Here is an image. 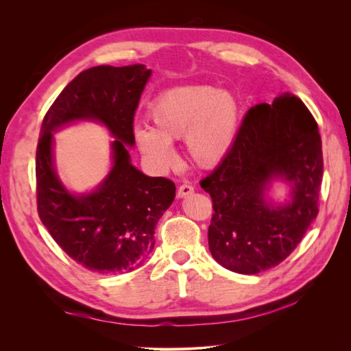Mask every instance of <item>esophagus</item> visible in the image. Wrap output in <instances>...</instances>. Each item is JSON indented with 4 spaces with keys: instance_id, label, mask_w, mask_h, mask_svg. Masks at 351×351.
I'll return each instance as SVG.
<instances>
[{
    "instance_id": "1",
    "label": "esophagus",
    "mask_w": 351,
    "mask_h": 351,
    "mask_svg": "<svg viewBox=\"0 0 351 351\" xmlns=\"http://www.w3.org/2000/svg\"><path fill=\"white\" fill-rule=\"evenodd\" d=\"M193 192H195V187H193L192 184L184 183V184H182V186L178 187L177 196H178V197H186V196H189V195H192Z\"/></svg>"
}]
</instances>
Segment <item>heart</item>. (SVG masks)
I'll use <instances>...</instances> for the list:
<instances>
[{"label": "heart", "instance_id": "heart-1", "mask_svg": "<svg viewBox=\"0 0 351 351\" xmlns=\"http://www.w3.org/2000/svg\"><path fill=\"white\" fill-rule=\"evenodd\" d=\"M147 119L152 129L139 127L134 139L154 165H171L174 149L169 142L184 137L190 159L202 168H214L236 142L240 105L228 92L196 84L162 92L151 102Z\"/></svg>", "mask_w": 351, "mask_h": 351}]
</instances>
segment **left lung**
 I'll list each match as a JSON object with an SVG mask.
<instances>
[{
    "label": "left lung",
    "mask_w": 351,
    "mask_h": 351,
    "mask_svg": "<svg viewBox=\"0 0 351 351\" xmlns=\"http://www.w3.org/2000/svg\"><path fill=\"white\" fill-rule=\"evenodd\" d=\"M322 176L321 134L302 99L284 93L272 105L252 107L227 158L200 182L214 208L208 230L214 259L249 275L289 258L319 212ZM274 176L293 183L291 204H266L263 192Z\"/></svg>",
    "instance_id": "left-lung-1"
}]
</instances>
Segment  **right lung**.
Listing matches in <instances>:
<instances>
[{
    "mask_svg": "<svg viewBox=\"0 0 351 351\" xmlns=\"http://www.w3.org/2000/svg\"><path fill=\"white\" fill-rule=\"evenodd\" d=\"M151 70L143 64L98 66L82 71L62 89L42 121L36 147V204L42 224L69 256L98 274L130 272L155 246V226L173 204L176 184L147 177L130 164L133 119ZM90 118L107 125L114 167L97 193L76 197L51 165V132Z\"/></svg>",
    "mask_w": 351,
    "mask_h": 351,
    "instance_id": "right-lung-1",
    "label": "right lung"
}]
</instances>
